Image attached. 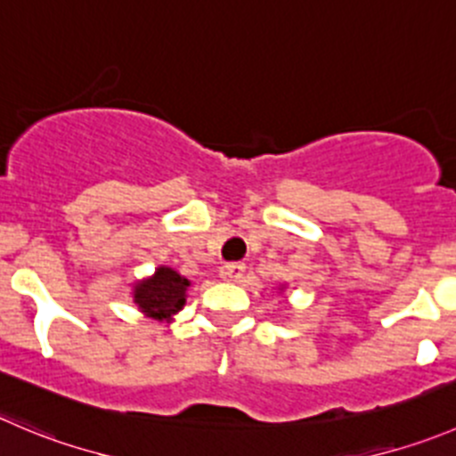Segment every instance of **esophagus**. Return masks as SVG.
I'll return each mask as SVG.
<instances>
[{
    "mask_svg": "<svg viewBox=\"0 0 456 456\" xmlns=\"http://www.w3.org/2000/svg\"><path fill=\"white\" fill-rule=\"evenodd\" d=\"M219 273H221V277H224V280L240 281L241 277H244L246 266H244V264H241V262H231V264H224Z\"/></svg>",
    "mask_w": 456,
    "mask_h": 456,
    "instance_id": "34e87169",
    "label": "esophagus"
}]
</instances>
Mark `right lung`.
Listing matches in <instances>:
<instances>
[{"label": "right lung", "instance_id": "obj_1", "mask_svg": "<svg viewBox=\"0 0 456 456\" xmlns=\"http://www.w3.org/2000/svg\"><path fill=\"white\" fill-rule=\"evenodd\" d=\"M188 286L190 281L185 277H181L176 271H172V268H159L154 273V277L141 281L134 289V302L150 318H170L172 314H176L185 305V289Z\"/></svg>", "mask_w": 456, "mask_h": 456}]
</instances>
